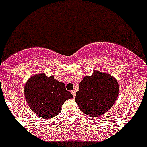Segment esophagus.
Wrapping results in <instances>:
<instances>
[{
  "instance_id": "esophagus-1",
  "label": "esophagus",
  "mask_w": 147,
  "mask_h": 147,
  "mask_svg": "<svg viewBox=\"0 0 147 147\" xmlns=\"http://www.w3.org/2000/svg\"><path fill=\"white\" fill-rule=\"evenodd\" d=\"M71 93H72V96H73V97L75 98V94H76V92H75V91H71Z\"/></svg>"
}]
</instances>
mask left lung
Returning <instances> with one entry per match:
<instances>
[{"label": "left lung", "instance_id": "8db88e82", "mask_svg": "<svg viewBox=\"0 0 147 147\" xmlns=\"http://www.w3.org/2000/svg\"><path fill=\"white\" fill-rule=\"evenodd\" d=\"M80 90L75 95V102L85 114L99 117L110 109L119 93L115 78L103 72H95L86 76L79 84Z\"/></svg>", "mask_w": 147, "mask_h": 147}]
</instances>
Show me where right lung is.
Here are the masks:
<instances>
[{
  "mask_svg": "<svg viewBox=\"0 0 147 147\" xmlns=\"http://www.w3.org/2000/svg\"><path fill=\"white\" fill-rule=\"evenodd\" d=\"M24 94L30 109L40 117L47 119L58 115L65 101L73 98L64 83L44 74L29 79L24 87Z\"/></svg>",
  "mask_w": 147,
  "mask_h": 147,
  "instance_id": "add662e5",
  "label": "right lung"
}]
</instances>
